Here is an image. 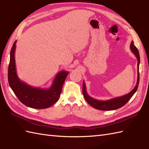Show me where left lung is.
Here are the masks:
<instances>
[{
    "mask_svg": "<svg viewBox=\"0 0 149 149\" xmlns=\"http://www.w3.org/2000/svg\"><path fill=\"white\" fill-rule=\"evenodd\" d=\"M130 49L131 50L132 52L134 54L135 56L138 59V78H137V83L136 84L134 89L132 90L131 92L121 97H118L115 98H113L111 99L107 100H97L95 99H93L91 97H90L89 95L88 94L86 91V84H85L84 81H83V93L85 100L87 101V102L90 104V106H92L94 108L99 110H103V111H111V110H115L117 109L120 107L124 106L125 104L127 103L128 101L131 99V98L133 96V95L136 91L139 81H140V74H139V65H140V54H139L138 50L136 47L134 45V42H131L130 45Z\"/></svg>",
    "mask_w": 149,
    "mask_h": 149,
    "instance_id": "left-lung-1",
    "label": "left lung"
}]
</instances>
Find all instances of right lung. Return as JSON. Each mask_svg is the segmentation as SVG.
Masks as SVG:
<instances>
[{
    "mask_svg": "<svg viewBox=\"0 0 149 149\" xmlns=\"http://www.w3.org/2000/svg\"><path fill=\"white\" fill-rule=\"evenodd\" d=\"M17 40L10 52L8 66V82L12 90L20 102L27 107L34 109H45L54 104L61 93L63 85L69 72L62 70L57 74L49 88L31 86L19 79L16 69L15 54Z\"/></svg>",
    "mask_w": 149,
    "mask_h": 149,
    "instance_id": "obj_1",
    "label": "right lung"
}]
</instances>
